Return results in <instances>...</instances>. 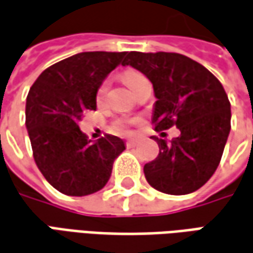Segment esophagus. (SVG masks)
<instances>
[{
	"label": "esophagus",
	"mask_w": 253,
	"mask_h": 253,
	"mask_svg": "<svg viewBox=\"0 0 253 253\" xmlns=\"http://www.w3.org/2000/svg\"><path fill=\"white\" fill-rule=\"evenodd\" d=\"M136 144V139H129V140H126V146L130 147V146H135Z\"/></svg>",
	"instance_id": "34e87169"
}]
</instances>
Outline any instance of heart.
Returning <instances> with one entry per match:
<instances>
[{"instance_id": "heart-1", "label": "heart", "mask_w": 253, "mask_h": 253, "mask_svg": "<svg viewBox=\"0 0 253 253\" xmlns=\"http://www.w3.org/2000/svg\"><path fill=\"white\" fill-rule=\"evenodd\" d=\"M124 78H125L126 84H128L130 88L133 89L137 84L140 83L143 78H146V77H144L142 73H139V71L128 70L125 74H124ZM106 92H107V81H103V83L99 85V88H97V92H96L97 102H102V100H103ZM132 123H135V120H129V118H118V120L114 121V125H113V126H114V129L118 130V132H123V133H125V132H128V125H130Z\"/></svg>"}]
</instances>
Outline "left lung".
<instances>
[{"label": "left lung", "mask_w": 253, "mask_h": 253, "mask_svg": "<svg viewBox=\"0 0 253 253\" xmlns=\"http://www.w3.org/2000/svg\"><path fill=\"white\" fill-rule=\"evenodd\" d=\"M123 66H132L153 84L157 132L170 126L180 130L169 142L153 137L160 153L144 165L146 180L172 196L203 187L220 163L231 128L229 97L220 81L203 64L173 52H129Z\"/></svg>", "instance_id": "obj_1"}]
</instances>
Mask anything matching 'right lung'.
<instances>
[{"label": "right lung", "mask_w": 253, "mask_h": 253, "mask_svg": "<svg viewBox=\"0 0 253 253\" xmlns=\"http://www.w3.org/2000/svg\"><path fill=\"white\" fill-rule=\"evenodd\" d=\"M126 52H81L43 70L26 100V126L33 157L43 177L66 196L102 190L113 163L125 150L123 139L88 140L78 121L96 110V92Z\"/></svg>", "instance_id": "add662e5"}]
</instances>
